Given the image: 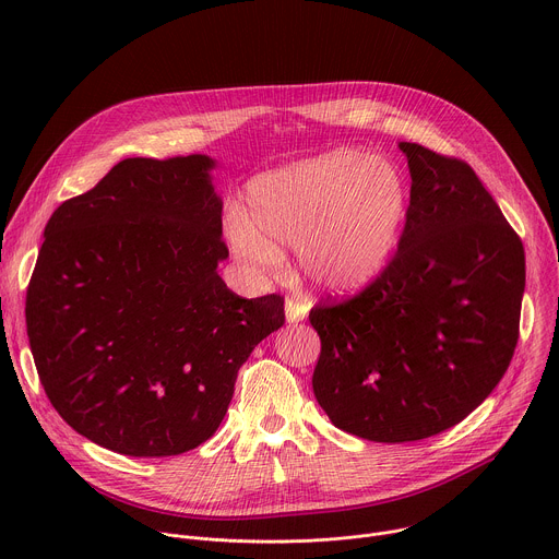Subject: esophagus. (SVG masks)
<instances>
[{
    "instance_id": "esophagus-1",
    "label": "esophagus",
    "mask_w": 559,
    "mask_h": 559,
    "mask_svg": "<svg viewBox=\"0 0 559 559\" xmlns=\"http://www.w3.org/2000/svg\"><path fill=\"white\" fill-rule=\"evenodd\" d=\"M307 309H309V305L305 300L287 298L285 300V318H287V323H300L302 318L307 316Z\"/></svg>"
}]
</instances>
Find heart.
I'll use <instances>...</instances> for the list:
<instances>
[{
	"mask_svg": "<svg viewBox=\"0 0 559 559\" xmlns=\"http://www.w3.org/2000/svg\"><path fill=\"white\" fill-rule=\"evenodd\" d=\"M409 212V186L391 162L341 150L252 181L248 218L229 241L246 263L278 272L281 250H298L302 272L325 289L369 285L391 261Z\"/></svg>",
	"mask_w": 559,
	"mask_h": 559,
	"instance_id": "1",
	"label": "heart"
}]
</instances>
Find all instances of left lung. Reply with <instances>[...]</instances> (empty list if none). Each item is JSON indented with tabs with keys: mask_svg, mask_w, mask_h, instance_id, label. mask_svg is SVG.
Listing matches in <instances>:
<instances>
[{
	"mask_svg": "<svg viewBox=\"0 0 559 559\" xmlns=\"http://www.w3.org/2000/svg\"><path fill=\"white\" fill-rule=\"evenodd\" d=\"M407 156L409 212L386 267L356 296L318 302L311 384L334 427L412 442L462 423L502 380L520 336L524 248L462 158Z\"/></svg>",
	"mask_w": 559,
	"mask_h": 559,
	"instance_id": "1",
	"label": "left lung"
}]
</instances>
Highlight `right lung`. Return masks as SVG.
I'll use <instances>...</instances> for the list:
<instances>
[{
	"instance_id": "right-lung-1",
	"label": "right lung",
	"mask_w": 559,
	"mask_h": 559,
	"mask_svg": "<svg viewBox=\"0 0 559 559\" xmlns=\"http://www.w3.org/2000/svg\"><path fill=\"white\" fill-rule=\"evenodd\" d=\"M205 154L123 158L63 201L26 289L31 352L57 414L132 457L214 436L252 349L283 328V296L243 298L216 267L223 201Z\"/></svg>"
}]
</instances>
